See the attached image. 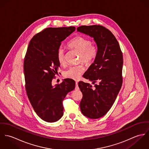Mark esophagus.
<instances>
[{"label":"esophagus","instance_id":"obj_1","mask_svg":"<svg viewBox=\"0 0 149 149\" xmlns=\"http://www.w3.org/2000/svg\"><path fill=\"white\" fill-rule=\"evenodd\" d=\"M75 89L76 90H78L79 89V86H78V83L76 81V86H75Z\"/></svg>","mask_w":149,"mask_h":149}]
</instances>
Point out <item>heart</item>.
Segmentation results:
<instances>
[{
    "instance_id": "b5f03b06",
    "label": "heart",
    "mask_w": 149,
    "mask_h": 149,
    "mask_svg": "<svg viewBox=\"0 0 149 149\" xmlns=\"http://www.w3.org/2000/svg\"><path fill=\"white\" fill-rule=\"evenodd\" d=\"M69 47L80 52L79 61L85 64L92 63L97 54V47L96 45L91 43L90 40L82 36H76L68 43ZM57 60L60 64L65 63V50L63 47H60L56 54ZM85 69L82 65L69 66L64 73V76L66 78L78 80Z\"/></svg>"
}]
</instances>
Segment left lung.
<instances>
[{
    "label": "left lung",
    "mask_w": 149,
    "mask_h": 149,
    "mask_svg": "<svg viewBox=\"0 0 149 149\" xmlns=\"http://www.w3.org/2000/svg\"><path fill=\"white\" fill-rule=\"evenodd\" d=\"M77 30L93 38L97 47L93 63L83 74L95 85L79 81V86L83 93L81 112L87 118L98 119L110 109L122 87V52L113 34L102 26H81Z\"/></svg>",
    "instance_id": "obj_1"
}]
</instances>
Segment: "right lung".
<instances>
[{
	"mask_svg": "<svg viewBox=\"0 0 149 149\" xmlns=\"http://www.w3.org/2000/svg\"><path fill=\"white\" fill-rule=\"evenodd\" d=\"M75 30L73 26L46 28L33 37L27 47L24 60L26 93L37 115L47 122L62 118L64 98L75 88V81L70 79L54 86L52 84L60 66L57 51Z\"/></svg>",
	"mask_w": 149,
	"mask_h": 149,
	"instance_id": "obj_1",
	"label": "right lung"
}]
</instances>
